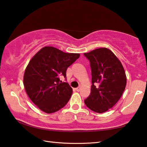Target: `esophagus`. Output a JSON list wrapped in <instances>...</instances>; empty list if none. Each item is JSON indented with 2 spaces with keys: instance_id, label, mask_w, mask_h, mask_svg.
<instances>
[{
  "instance_id": "obj_1",
  "label": "esophagus",
  "mask_w": 147,
  "mask_h": 147,
  "mask_svg": "<svg viewBox=\"0 0 147 147\" xmlns=\"http://www.w3.org/2000/svg\"><path fill=\"white\" fill-rule=\"evenodd\" d=\"M81 89V86H78V88H76V90L77 91H80Z\"/></svg>"
}]
</instances>
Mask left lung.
Listing matches in <instances>:
<instances>
[{
  "mask_svg": "<svg viewBox=\"0 0 147 147\" xmlns=\"http://www.w3.org/2000/svg\"><path fill=\"white\" fill-rule=\"evenodd\" d=\"M84 55L90 61L92 84L90 95L84 102L90 109L102 113L121 98L126 85V73L109 49L98 48Z\"/></svg>",
  "mask_w": 147,
  "mask_h": 147,
  "instance_id": "1",
  "label": "left lung"
}]
</instances>
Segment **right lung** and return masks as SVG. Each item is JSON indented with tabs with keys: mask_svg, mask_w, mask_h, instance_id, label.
Here are the masks:
<instances>
[{
	"mask_svg": "<svg viewBox=\"0 0 147 147\" xmlns=\"http://www.w3.org/2000/svg\"><path fill=\"white\" fill-rule=\"evenodd\" d=\"M79 57V53L46 46L30 59L24 74V86L31 101L42 111L53 113L68 102L72 88L59 78H66L67 68Z\"/></svg>",
	"mask_w": 147,
	"mask_h": 147,
	"instance_id": "right-lung-1",
	"label": "right lung"
}]
</instances>
